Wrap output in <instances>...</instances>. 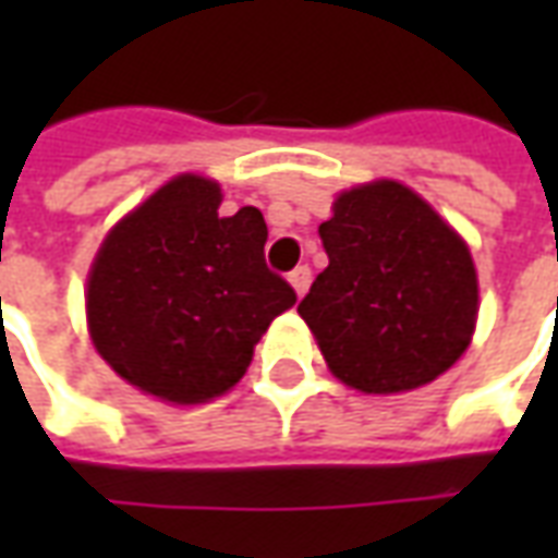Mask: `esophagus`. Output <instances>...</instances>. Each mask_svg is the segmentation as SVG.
Wrapping results in <instances>:
<instances>
[{
  "mask_svg": "<svg viewBox=\"0 0 558 558\" xmlns=\"http://www.w3.org/2000/svg\"><path fill=\"white\" fill-rule=\"evenodd\" d=\"M290 283L295 295H304V292L311 290V268L307 266H299L290 271Z\"/></svg>",
  "mask_w": 558,
  "mask_h": 558,
  "instance_id": "obj_1",
  "label": "esophagus"
}]
</instances>
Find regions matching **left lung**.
<instances>
[{"label": "left lung", "instance_id": "left-lung-1", "mask_svg": "<svg viewBox=\"0 0 558 558\" xmlns=\"http://www.w3.org/2000/svg\"><path fill=\"white\" fill-rule=\"evenodd\" d=\"M328 268L299 314L340 383L364 395L427 386L466 352L478 278L466 242L407 184H359L319 223Z\"/></svg>", "mask_w": 558, "mask_h": 558}]
</instances>
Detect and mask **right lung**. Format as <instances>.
<instances>
[{"instance_id":"obj_1","label":"right lung","mask_w":558,"mask_h":558,"mask_svg":"<svg viewBox=\"0 0 558 558\" xmlns=\"http://www.w3.org/2000/svg\"><path fill=\"white\" fill-rule=\"evenodd\" d=\"M220 187L184 172L116 223L95 256L86 319L125 383L167 403L230 391L295 290L266 266L254 206L220 218Z\"/></svg>"}]
</instances>
